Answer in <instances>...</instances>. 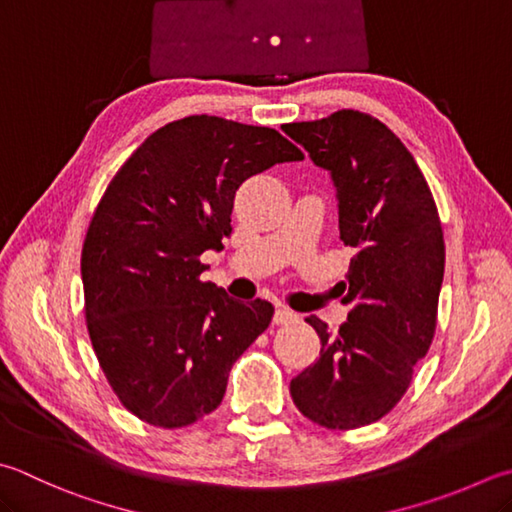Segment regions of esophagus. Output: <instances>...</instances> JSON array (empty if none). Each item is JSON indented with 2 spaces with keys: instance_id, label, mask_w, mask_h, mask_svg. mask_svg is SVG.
<instances>
[{
  "instance_id": "obj_1",
  "label": "esophagus",
  "mask_w": 512,
  "mask_h": 512,
  "mask_svg": "<svg viewBox=\"0 0 512 512\" xmlns=\"http://www.w3.org/2000/svg\"><path fill=\"white\" fill-rule=\"evenodd\" d=\"M298 321V314L289 310V307H278L274 312V323L276 325H287V323H296Z\"/></svg>"
}]
</instances>
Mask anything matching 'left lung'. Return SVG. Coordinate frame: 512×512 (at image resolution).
<instances>
[{"mask_svg":"<svg viewBox=\"0 0 512 512\" xmlns=\"http://www.w3.org/2000/svg\"><path fill=\"white\" fill-rule=\"evenodd\" d=\"M283 131L327 169L339 200L341 240L354 249L339 332L307 316L321 356L289 383L296 408L327 430L385 417L428 354L446 245L435 198L412 153L368 113L343 109Z\"/></svg>","mask_w":512,"mask_h":512,"instance_id":"obj_1","label":"left lung"}]
</instances>
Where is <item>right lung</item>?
<instances>
[{"instance_id": "1", "label": "right lung", "mask_w": 512, "mask_h": 512, "mask_svg": "<svg viewBox=\"0 0 512 512\" xmlns=\"http://www.w3.org/2000/svg\"><path fill=\"white\" fill-rule=\"evenodd\" d=\"M303 151L276 129L189 115L144 140L106 187L82 247L86 327L122 406L185 428L225 397L231 365L274 307L200 281L247 178Z\"/></svg>"}]
</instances>
